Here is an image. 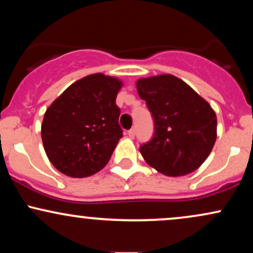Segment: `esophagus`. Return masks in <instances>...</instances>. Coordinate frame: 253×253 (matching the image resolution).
<instances>
[{"instance_id":"esophagus-1","label":"esophagus","mask_w":253,"mask_h":253,"mask_svg":"<svg viewBox=\"0 0 253 253\" xmlns=\"http://www.w3.org/2000/svg\"><path fill=\"white\" fill-rule=\"evenodd\" d=\"M127 135H128L129 138H134V136H135V129L134 128H130L128 132H127Z\"/></svg>"}]
</instances>
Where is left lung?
Masks as SVG:
<instances>
[{
    "label": "left lung",
    "mask_w": 253,
    "mask_h": 253,
    "mask_svg": "<svg viewBox=\"0 0 253 253\" xmlns=\"http://www.w3.org/2000/svg\"><path fill=\"white\" fill-rule=\"evenodd\" d=\"M136 90L155 121V134L141 156L165 176H184L201 167L216 140V115L210 103L172 75L140 78Z\"/></svg>",
    "instance_id": "obj_1"
}]
</instances>
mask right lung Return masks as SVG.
Listing matches in <instances>:
<instances>
[{"label": "right lung", "mask_w": 253, "mask_h": 253, "mask_svg": "<svg viewBox=\"0 0 253 253\" xmlns=\"http://www.w3.org/2000/svg\"><path fill=\"white\" fill-rule=\"evenodd\" d=\"M121 86L115 77L89 75L72 83L46 109L42 139L58 171L83 178L106 167L123 138L115 104Z\"/></svg>", "instance_id": "right-lung-1"}]
</instances>
